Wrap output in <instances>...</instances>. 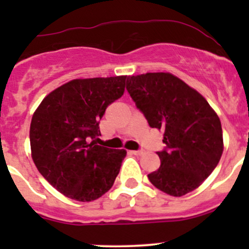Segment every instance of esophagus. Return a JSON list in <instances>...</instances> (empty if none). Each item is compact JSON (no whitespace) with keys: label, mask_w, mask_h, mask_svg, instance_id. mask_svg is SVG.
I'll list each match as a JSON object with an SVG mask.
<instances>
[{"label":"esophagus","mask_w":249,"mask_h":249,"mask_svg":"<svg viewBox=\"0 0 249 249\" xmlns=\"http://www.w3.org/2000/svg\"><path fill=\"white\" fill-rule=\"evenodd\" d=\"M131 154H134V155H141V154H143V150H131Z\"/></svg>","instance_id":"1"}]
</instances>
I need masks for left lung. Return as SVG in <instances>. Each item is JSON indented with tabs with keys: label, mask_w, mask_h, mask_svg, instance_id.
Returning a JSON list of instances; mask_svg holds the SVG:
<instances>
[{
	"label": "left lung",
	"mask_w": 249,
	"mask_h": 249,
	"mask_svg": "<svg viewBox=\"0 0 249 249\" xmlns=\"http://www.w3.org/2000/svg\"><path fill=\"white\" fill-rule=\"evenodd\" d=\"M126 90L150 127L164 130L160 167L148 175L172 196L196 189L217 167L223 153L222 124L205 97L171 73L129 77Z\"/></svg>",
	"instance_id": "obj_1"
}]
</instances>
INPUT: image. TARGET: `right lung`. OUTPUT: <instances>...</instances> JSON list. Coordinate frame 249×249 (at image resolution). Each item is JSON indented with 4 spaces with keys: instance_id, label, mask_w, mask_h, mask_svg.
<instances>
[{
    "instance_id": "obj_1",
    "label": "right lung",
    "mask_w": 249,
    "mask_h": 249,
    "mask_svg": "<svg viewBox=\"0 0 249 249\" xmlns=\"http://www.w3.org/2000/svg\"><path fill=\"white\" fill-rule=\"evenodd\" d=\"M126 76L74 79L50 92L30 126L32 159L61 194L88 202L112 188L126 150L96 144L100 120L122 97ZM99 140V139H97Z\"/></svg>"
}]
</instances>
